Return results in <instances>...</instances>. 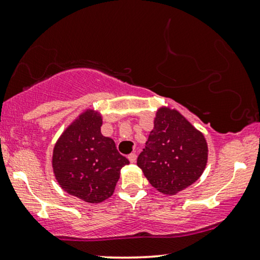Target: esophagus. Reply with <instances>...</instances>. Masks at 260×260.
I'll return each instance as SVG.
<instances>
[{
	"mask_svg": "<svg viewBox=\"0 0 260 260\" xmlns=\"http://www.w3.org/2000/svg\"><path fill=\"white\" fill-rule=\"evenodd\" d=\"M127 158H129V161L131 162V163H134V162H136V158H137V155L135 154V152H131V154L127 156Z\"/></svg>",
	"mask_w": 260,
	"mask_h": 260,
	"instance_id": "34e87169",
	"label": "esophagus"
}]
</instances>
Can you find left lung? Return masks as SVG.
Here are the masks:
<instances>
[{
	"mask_svg": "<svg viewBox=\"0 0 260 260\" xmlns=\"http://www.w3.org/2000/svg\"><path fill=\"white\" fill-rule=\"evenodd\" d=\"M206 140L176 110L159 109L137 166L152 187L174 195L194 183L204 173Z\"/></svg>",
	"mask_w": 260,
	"mask_h": 260,
	"instance_id": "left-lung-1",
	"label": "left lung"
}]
</instances>
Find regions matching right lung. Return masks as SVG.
<instances>
[{"label":"right lung","mask_w":260,"mask_h":260,"mask_svg":"<svg viewBox=\"0 0 260 260\" xmlns=\"http://www.w3.org/2000/svg\"><path fill=\"white\" fill-rule=\"evenodd\" d=\"M101 126L99 113L84 112L67 127L53 150L56 181L67 193L90 204L111 197L120 169L129 165L115 142L103 136Z\"/></svg>","instance_id":"right-lung-1"}]
</instances>
